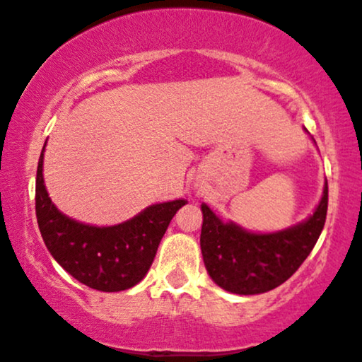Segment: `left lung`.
Returning a JSON list of instances; mask_svg holds the SVG:
<instances>
[{"mask_svg":"<svg viewBox=\"0 0 362 362\" xmlns=\"http://www.w3.org/2000/svg\"><path fill=\"white\" fill-rule=\"evenodd\" d=\"M327 200L325 180L320 202L312 214L302 223L273 233H252L234 221L224 223L202 204L200 251L209 276L217 286L236 295H258L280 286L315 246L325 224Z\"/></svg>","mask_w":362,"mask_h":362,"instance_id":"8db88e82","label":"left lung"}]
</instances>
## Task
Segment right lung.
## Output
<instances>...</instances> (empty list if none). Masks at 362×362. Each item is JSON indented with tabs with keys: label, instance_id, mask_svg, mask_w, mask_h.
I'll return each instance as SVG.
<instances>
[{
	"label": "right lung",
	"instance_id": "1",
	"mask_svg": "<svg viewBox=\"0 0 362 362\" xmlns=\"http://www.w3.org/2000/svg\"><path fill=\"white\" fill-rule=\"evenodd\" d=\"M47 145V141H45ZM37 168L35 211L47 250L77 281L99 291H121L138 285L153 263L170 221L185 199L151 204L115 226H90L55 207L43 180V153Z\"/></svg>",
	"mask_w": 362,
	"mask_h": 362
}]
</instances>
